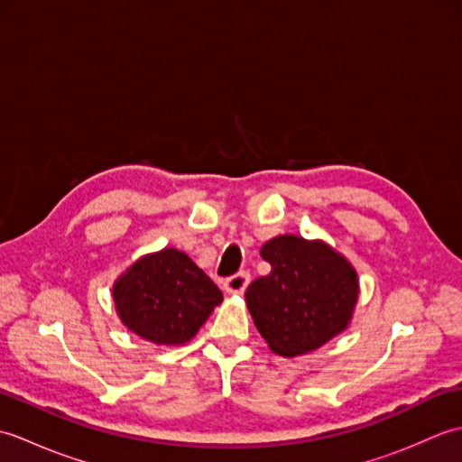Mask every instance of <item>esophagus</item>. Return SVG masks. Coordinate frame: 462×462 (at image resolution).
<instances>
[{
  "label": "esophagus",
  "mask_w": 462,
  "mask_h": 462,
  "mask_svg": "<svg viewBox=\"0 0 462 462\" xmlns=\"http://www.w3.org/2000/svg\"><path fill=\"white\" fill-rule=\"evenodd\" d=\"M250 283V273L248 272H238L224 282V290L228 293H244Z\"/></svg>",
  "instance_id": "34e87169"
}]
</instances>
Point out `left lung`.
<instances>
[{
    "instance_id": "1",
    "label": "left lung",
    "mask_w": 462,
    "mask_h": 462,
    "mask_svg": "<svg viewBox=\"0 0 462 462\" xmlns=\"http://www.w3.org/2000/svg\"><path fill=\"white\" fill-rule=\"evenodd\" d=\"M260 256L272 272L250 283L246 301L273 353L303 356L347 328L357 273L336 250L286 234L263 244Z\"/></svg>"
}]
</instances>
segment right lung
Returning <instances> with one entry per match:
<instances>
[{
	"label": "right lung",
	"instance_id": "1",
	"mask_svg": "<svg viewBox=\"0 0 462 462\" xmlns=\"http://www.w3.org/2000/svg\"><path fill=\"white\" fill-rule=\"evenodd\" d=\"M121 321L156 346H180L196 336L222 301L218 286L186 256L164 248L141 258L115 282Z\"/></svg>",
	"mask_w": 462,
	"mask_h": 462
}]
</instances>
